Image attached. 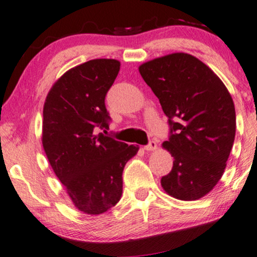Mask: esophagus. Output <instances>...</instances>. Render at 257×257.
Returning <instances> with one entry per match:
<instances>
[{
	"mask_svg": "<svg viewBox=\"0 0 257 257\" xmlns=\"http://www.w3.org/2000/svg\"><path fill=\"white\" fill-rule=\"evenodd\" d=\"M156 149H157V143H156V142H154V141H151L150 143L144 147V150H147V151H155Z\"/></svg>",
	"mask_w": 257,
	"mask_h": 257,
	"instance_id": "34e87169",
	"label": "esophagus"
}]
</instances>
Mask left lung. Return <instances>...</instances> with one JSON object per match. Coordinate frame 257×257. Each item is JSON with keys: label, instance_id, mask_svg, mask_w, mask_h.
Segmentation results:
<instances>
[{"label": "left lung", "instance_id": "left-lung-1", "mask_svg": "<svg viewBox=\"0 0 257 257\" xmlns=\"http://www.w3.org/2000/svg\"><path fill=\"white\" fill-rule=\"evenodd\" d=\"M138 69L169 118L170 137L162 147L174 162L161 185L173 198L198 200L225 170L236 135L232 97L220 78L188 53L158 57Z\"/></svg>", "mask_w": 257, "mask_h": 257}]
</instances>
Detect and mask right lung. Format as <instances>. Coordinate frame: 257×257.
Instances as JSON below:
<instances>
[{
  "label": "right lung",
  "instance_id": "add662e5",
  "mask_svg": "<svg viewBox=\"0 0 257 257\" xmlns=\"http://www.w3.org/2000/svg\"><path fill=\"white\" fill-rule=\"evenodd\" d=\"M120 70L116 59H91L55 82L43 110V148L72 204L85 214L104 213L122 193V170L138 145L95 135L110 119L104 97Z\"/></svg>",
  "mask_w": 257,
  "mask_h": 257
}]
</instances>
